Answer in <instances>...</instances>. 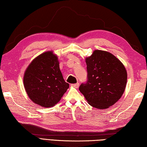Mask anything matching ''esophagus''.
<instances>
[{"label":"esophagus","mask_w":147,"mask_h":147,"mask_svg":"<svg viewBox=\"0 0 147 147\" xmlns=\"http://www.w3.org/2000/svg\"><path fill=\"white\" fill-rule=\"evenodd\" d=\"M71 86H74V87H75V88H78V87H79V83H75V84H72Z\"/></svg>","instance_id":"1"}]
</instances>
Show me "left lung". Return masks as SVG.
Here are the masks:
<instances>
[{
    "label": "left lung",
    "instance_id": "1",
    "mask_svg": "<svg viewBox=\"0 0 147 147\" xmlns=\"http://www.w3.org/2000/svg\"><path fill=\"white\" fill-rule=\"evenodd\" d=\"M87 81L79 86L88 104L98 109L114 105L123 94L127 72L117 57L106 51L95 50L86 58Z\"/></svg>",
    "mask_w": 147,
    "mask_h": 147
}]
</instances>
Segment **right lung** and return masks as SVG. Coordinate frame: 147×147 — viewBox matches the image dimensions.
Masks as SVG:
<instances>
[{
  "label": "right lung",
  "instance_id": "obj_1",
  "mask_svg": "<svg viewBox=\"0 0 147 147\" xmlns=\"http://www.w3.org/2000/svg\"><path fill=\"white\" fill-rule=\"evenodd\" d=\"M24 86L32 101L43 107H52L69 88L59 68L57 56L46 51L33 59L25 71Z\"/></svg>",
  "mask_w": 147,
  "mask_h": 147
}]
</instances>
